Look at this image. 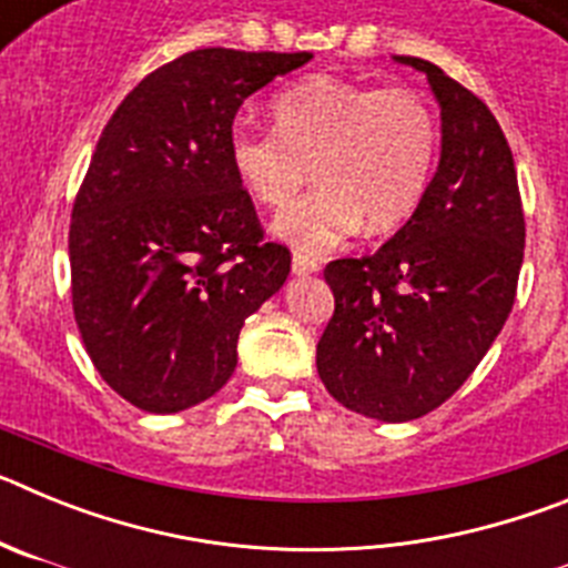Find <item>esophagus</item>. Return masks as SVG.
I'll return each instance as SVG.
<instances>
[{
	"mask_svg": "<svg viewBox=\"0 0 568 568\" xmlns=\"http://www.w3.org/2000/svg\"><path fill=\"white\" fill-rule=\"evenodd\" d=\"M318 273V264L307 255H293V275L295 278H304V275H313Z\"/></svg>",
	"mask_w": 568,
	"mask_h": 568,
	"instance_id": "1",
	"label": "esophagus"
}]
</instances>
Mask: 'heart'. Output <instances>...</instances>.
<instances>
[{"label": "heart", "instance_id": "1", "mask_svg": "<svg viewBox=\"0 0 568 568\" xmlns=\"http://www.w3.org/2000/svg\"><path fill=\"white\" fill-rule=\"evenodd\" d=\"M275 130L235 128L230 164L258 204L284 207L310 179L318 187L275 215L273 235L298 255L389 233L418 210L438 159V119L409 88L307 77L270 104Z\"/></svg>", "mask_w": 568, "mask_h": 568}]
</instances>
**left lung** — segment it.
I'll use <instances>...</instances> for the list:
<instances>
[{
	"label": "left lung",
	"instance_id": "8db88e82",
	"mask_svg": "<svg viewBox=\"0 0 568 568\" xmlns=\"http://www.w3.org/2000/svg\"><path fill=\"white\" fill-rule=\"evenodd\" d=\"M393 59L420 70L438 102V168L393 239L366 258L327 264L335 313L315 366L346 409L404 424L438 409L504 329L526 227L511 150L489 108L438 64Z\"/></svg>",
	"mask_w": 568,
	"mask_h": 568
}]
</instances>
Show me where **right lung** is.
<instances>
[{"label": "right lung", "instance_id": "1", "mask_svg": "<svg viewBox=\"0 0 568 568\" xmlns=\"http://www.w3.org/2000/svg\"><path fill=\"white\" fill-rule=\"evenodd\" d=\"M310 59L190 50L102 130L70 222L73 313L99 375L144 413L219 393L244 321L287 281L290 250L261 241L227 144L244 99Z\"/></svg>", "mask_w": 568, "mask_h": 568}]
</instances>
